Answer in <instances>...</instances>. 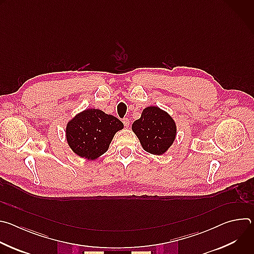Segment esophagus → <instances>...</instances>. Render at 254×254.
<instances>
[{
    "label": "esophagus",
    "mask_w": 254,
    "mask_h": 254,
    "mask_svg": "<svg viewBox=\"0 0 254 254\" xmlns=\"http://www.w3.org/2000/svg\"><path fill=\"white\" fill-rule=\"evenodd\" d=\"M123 123H124V125H125L126 127H128V126H129V120H128V119H124Z\"/></svg>",
    "instance_id": "esophagus-1"
}]
</instances>
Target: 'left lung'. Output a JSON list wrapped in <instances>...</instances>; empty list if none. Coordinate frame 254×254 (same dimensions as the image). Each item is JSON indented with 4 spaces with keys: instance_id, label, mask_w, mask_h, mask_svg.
I'll return each mask as SVG.
<instances>
[{
    "instance_id": "1",
    "label": "left lung",
    "mask_w": 254,
    "mask_h": 254,
    "mask_svg": "<svg viewBox=\"0 0 254 254\" xmlns=\"http://www.w3.org/2000/svg\"><path fill=\"white\" fill-rule=\"evenodd\" d=\"M131 129L142 149L156 156L165 154L177 135V125L174 119L155 105L144 108L140 118L133 122Z\"/></svg>"
}]
</instances>
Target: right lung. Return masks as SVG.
Wrapping results in <instances>:
<instances>
[{"mask_svg": "<svg viewBox=\"0 0 254 254\" xmlns=\"http://www.w3.org/2000/svg\"><path fill=\"white\" fill-rule=\"evenodd\" d=\"M124 128V124L112 115L88 108L71 119L65 129L69 148L75 155L94 161L110 148L115 134Z\"/></svg>", "mask_w": 254, "mask_h": 254, "instance_id": "1", "label": "right lung"}]
</instances>
